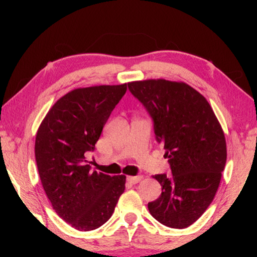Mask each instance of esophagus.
I'll use <instances>...</instances> for the list:
<instances>
[{
	"mask_svg": "<svg viewBox=\"0 0 257 257\" xmlns=\"http://www.w3.org/2000/svg\"><path fill=\"white\" fill-rule=\"evenodd\" d=\"M143 179L142 176H136V177H127V181L130 182V184H138L139 181H141Z\"/></svg>",
	"mask_w": 257,
	"mask_h": 257,
	"instance_id": "esophagus-1",
	"label": "esophagus"
}]
</instances>
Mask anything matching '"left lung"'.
Segmentation results:
<instances>
[{
  "instance_id": "left-lung-1",
  "label": "left lung",
  "mask_w": 257,
  "mask_h": 257,
  "mask_svg": "<svg viewBox=\"0 0 257 257\" xmlns=\"http://www.w3.org/2000/svg\"><path fill=\"white\" fill-rule=\"evenodd\" d=\"M128 88L153 119L172 172L153 176L162 194L149 203V211L167 227H189L219 188L227 161L222 127L206 98L186 82L147 79L128 82Z\"/></svg>"
}]
</instances>
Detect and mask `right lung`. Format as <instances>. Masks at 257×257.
<instances>
[{
	"instance_id": "right-lung-1",
	"label": "right lung",
	"mask_w": 257,
	"mask_h": 257,
	"mask_svg": "<svg viewBox=\"0 0 257 257\" xmlns=\"http://www.w3.org/2000/svg\"><path fill=\"white\" fill-rule=\"evenodd\" d=\"M125 90L127 84L73 89L54 103L37 130L43 188L56 214L79 231L105 223L125 188V176L92 171L86 160Z\"/></svg>"
}]
</instances>
